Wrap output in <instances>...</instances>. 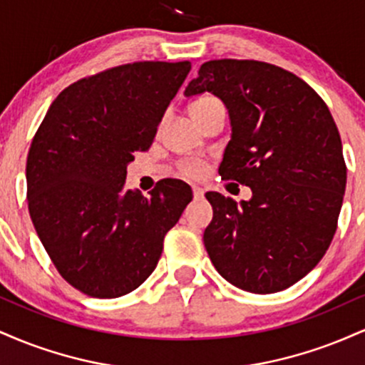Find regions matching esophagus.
Here are the masks:
<instances>
[{
    "label": "esophagus",
    "mask_w": 365,
    "mask_h": 365,
    "mask_svg": "<svg viewBox=\"0 0 365 365\" xmlns=\"http://www.w3.org/2000/svg\"><path fill=\"white\" fill-rule=\"evenodd\" d=\"M192 192H194V199H202L204 197V190L200 187H194L192 188Z\"/></svg>",
    "instance_id": "34e87169"
}]
</instances>
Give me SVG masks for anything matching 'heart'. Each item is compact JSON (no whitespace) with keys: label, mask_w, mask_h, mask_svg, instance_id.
I'll list each match as a JSON object with an SVG mask.
<instances>
[{"label":"heart","mask_w":365,"mask_h":365,"mask_svg":"<svg viewBox=\"0 0 365 365\" xmlns=\"http://www.w3.org/2000/svg\"><path fill=\"white\" fill-rule=\"evenodd\" d=\"M216 103H220V101H217L216 98H212V96H204V98H199L197 101L192 103L190 108H188V111H190V115L192 113H200V111L207 110L209 106H212V104H216ZM204 171H206V168H204L202 163H199V161H188L182 166V173L188 178H200L204 175Z\"/></svg>","instance_id":"obj_1"}]
</instances>
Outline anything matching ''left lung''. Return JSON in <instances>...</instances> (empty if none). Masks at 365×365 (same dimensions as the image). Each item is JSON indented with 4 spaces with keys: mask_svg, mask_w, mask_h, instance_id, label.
I'll use <instances>...</instances> for the list:
<instances>
[{
    "mask_svg": "<svg viewBox=\"0 0 365 365\" xmlns=\"http://www.w3.org/2000/svg\"><path fill=\"white\" fill-rule=\"evenodd\" d=\"M211 92L228 110L232 139L220 175L250 187L237 204L206 194L212 221L204 245L233 287L274 293L311 273L336 232L346 185L341 139L317 92L279 66L212 60L185 87Z\"/></svg>",
    "mask_w": 365,
    "mask_h": 365,
    "instance_id": "left-lung-1",
    "label": "left lung"
}]
</instances>
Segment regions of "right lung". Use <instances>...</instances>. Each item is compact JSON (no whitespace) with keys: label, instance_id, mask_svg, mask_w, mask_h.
Listing matches in <instances>:
<instances>
[{"label":"right lung","instance_id":"obj_1","mask_svg":"<svg viewBox=\"0 0 365 365\" xmlns=\"http://www.w3.org/2000/svg\"><path fill=\"white\" fill-rule=\"evenodd\" d=\"M190 63L137 61L72 83L54 99L27 156V200L46 252L72 287L116 299L140 287L165 235L192 200L168 180L144 197L125 188Z\"/></svg>","mask_w":365,"mask_h":365}]
</instances>
